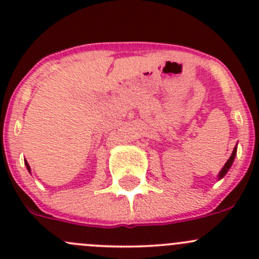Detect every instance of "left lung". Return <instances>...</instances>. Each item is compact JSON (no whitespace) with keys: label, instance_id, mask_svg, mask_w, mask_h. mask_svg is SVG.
Instances as JSON below:
<instances>
[{"label":"left lung","instance_id":"1","mask_svg":"<svg viewBox=\"0 0 259 259\" xmlns=\"http://www.w3.org/2000/svg\"><path fill=\"white\" fill-rule=\"evenodd\" d=\"M236 154H237V148H234L233 153H232V155L229 156L228 161H227V163H226V165L223 166V169H222V170H221V173H219V179H221V178H223V177L226 176V174H227V171L229 170V168H231V165H232V163H233L234 158H236Z\"/></svg>","mask_w":259,"mask_h":259}]
</instances>
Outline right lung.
<instances>
[{
  "instance_id": "1",
  "label": "right lung",
  "mask_w": 259,
  "mask_h": 259,
  "mask_svg": "<svg viewBox=\"0 0 259 259\" xmlns=\"http://www.w3.org/2000/svg\"><path fill=\"white\" fill-rule=\"evenodd\" d=\"M25 164H26V166H27V169H28V171H30V165H28V164H27V161H25Z\"/></svg>"
}]
</instances>
